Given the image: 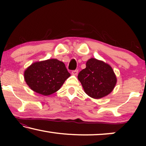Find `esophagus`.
<instances>
[{
  "label": "esophagus",
  "mask_w": 146,
  "mask_h": 146,
  "mask_svg": "<svg viewBox=\"0 0 146 146\" xmlns=\"http://www.w3.org/2000/svg\"><path fill=\"white\" fill-rule=\"evenodd\" d=\"M78 74V70H74L72 72V75H73V76H77Z\"/></svg>",
  "instance_id": "esophagus-1"
}]
</instances>
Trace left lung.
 I'll return each instance as SVG.
<instances>
[{
	"instance_id": "1",
	"label": "left lung",
	"mask_w": 146,
	"mask_h": 146,
	"mask_svg": "<svg viewBox=\"0 0 146 146\" xmlns=\"http://www.w3.org/2000/svg\"><path fill=\"white\" fill-rule=\"evenodd\" d=\"M86 66L78 76L85 93L94 99L110 94L117 83V77L111 66L95 58H90Z\"/></svg>"
}]
</instances>
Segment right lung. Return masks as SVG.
Wrapping results in <instances>:
<instances>
[{"label": "right lung", "mask_w": 146, "mask_h": 146, "mask_svg": "<svg viewBox=\"0 0 146 146\" xmlns=\"http://www.w3.org/2000/svg\"><path fill=\"white\" fill-rule=\"evenodd\" d=\"M70 76L64 63L55 58L35 62L24 72V78L30 88L46 96L60 90Z\"/></svg>", "instance_id": "obj_1"}]
</instances>
